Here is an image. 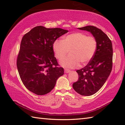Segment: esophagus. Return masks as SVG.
Segmentation results:
<instances>
[{"mask_svg":"<svg viewBox=\"0 0 125 125\" xmlns=\"http://www.w3.org/2000/svg\"><path fill=\"white\" fill-rule=\"evenodd\" d=\"M64 72H65V73H69V72H70V70L69 69H65Z\"/></svg>","mask_w":125,"mask_h":125,"instance_id":"34e87169","label":"esophagus"}]
</instances>
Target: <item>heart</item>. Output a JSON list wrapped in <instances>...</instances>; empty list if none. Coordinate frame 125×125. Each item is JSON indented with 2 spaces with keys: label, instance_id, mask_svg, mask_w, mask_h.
<instances>
[{
  "label": "heart",
  "instance_id": "b5f03b06",
  "mask_svg": "<svg viewBox=\"0 0 125 125\" xmlns=\"http://www.w3.org/2000/svg\"><path fill=\"white\" fill-rule=\"evenodd\" d=\"M97 42L94 36L81 32L65 36L63 40H56L52 45L56 57L62 60L69 51L70 55L61 61L60 64L66 68H75L80 63L85 64L91 60L96 52Z\"/></svg>",
  "mask_w": 125,
  "mask_h": 125
}]
</instances>
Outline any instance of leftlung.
I'll return each mask as SVG.
<instances>
[{"label":"left lung","mask_w":125,"mask_h":125,"mask_svg":"<svg viewBox=\"0 0 125 125\" xmlns=\"http://www.w3.org/2000/svg\"><path fill=\"white\" fill-rule=\"evenodd\" d=\"M78 29L90 31L97 42L94 56L85 67L76 71L79 78L73 84L78 94L89 96L99 90L110 75L113 64L112 44L106 34L95 26H87Z\"/></svg>","instance_id":"1"}]
</instances>
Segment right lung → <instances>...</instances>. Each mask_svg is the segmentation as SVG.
<instances>
[{
	"mask_svg": "<svg viewBox=\"0 0 125 125\" xmlns=\"http://www.w3.org/2000/svg\"><path fill=\"white\" fill-rule=\"evenodd\" d=\"M68 32L62 28L39 26L22 37L17 66L23 85L34 94H48L54 89L57 79L64 74V69L58 67L52 45L57 38Z\"/></svg>",
	"mask_w": 125,
	"mask_h": 125,
	"instance_id": "1",
	"label": "right lung"
}]
</instances>
